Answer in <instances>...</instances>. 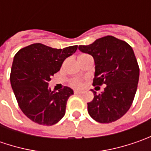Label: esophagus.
<instances>
[{
  "label": "esophagus",
  "mask_w": 151,
  "mask_h": 151,
  "mask_svg": "<svg viewBox=\"0 0 151 151\" xmlns=\"http://www.w3.org/2000/svg\"><path fill=\"white\" fill-rule=\"evenodd\" d=\"M74 93H75V94H83V93H84V91H79V90H75L74 91Z\"/></svg>",
  "instance_id": "esophagus-1"
}]
</instances>
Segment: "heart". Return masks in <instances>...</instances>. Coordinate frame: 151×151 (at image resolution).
I'll return each instance as SVG.
<instances>
[{
	"label": "heart",
	"mask_w": 151,
	"mask_h": 151,
	"mask_svg": "<svg viewBox=\"0 0 151 151\" xmlns=\"http://www.w3.org/2000/svg\"><path fill=\"white\" fill-rule=\"evenodd\" d=\"M70 85L72 86H74V87H80V86H82V82L79 79H73V80H71V81H70Z\"/></svg>",
	"instance_id": "b5f03b06"
}]
</instances>
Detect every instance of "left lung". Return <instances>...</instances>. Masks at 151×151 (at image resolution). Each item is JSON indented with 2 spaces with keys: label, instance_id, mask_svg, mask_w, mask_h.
Wrapping results in <instances>:
<instances>
[{
  "label": "left lung",
  "instance_id": "obj_1",
  "mask_svg": "<svg viewBox=\"0 0 151 151\" xmlns=\"http://www.w3.org/2000/svg\"><path fill=\"white\" fill-rule=\"evenodd\" d=\"M78 49L94 59L93 86L107 85L101 94L96 95L92 91L94 98L87 103L88 113L101 124L122 118L133 103L139 76L132 47L125 41L108 35L89 45H79Z\"/></svg>",
  "mask_w": 151,
  "mask_h": 151
}]
</instances>
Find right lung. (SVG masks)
<instances>
[{
	"mask_svg": "<svg viewBox=\"0 0 151 151\" xmlns=\"http://www.w3.org/2000/svg\"><path fill=\"white\" fill-rule=\"evenodd\" d=\"M77 50V45L53 49L33 44L21 49L14 56L10 81L18 106L32 122L42 125L55 124L66 108L73 90L64 86L58 92L51 91V76L60 70L64 60Z\"/></svg>",
	"mask_w": 151,
	"mask_h": 151,
	"instance_id": "1",
	"label": "right lung"
}]
</instances>
